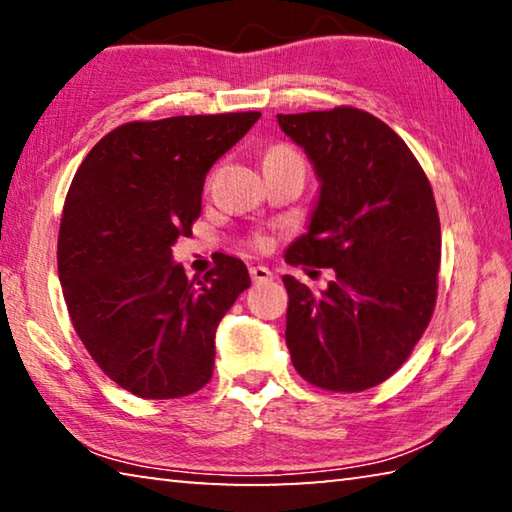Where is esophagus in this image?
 I'll use <instances>...</instances> for the list:
<instances>
[{"mask_svg": "<svg viewBox=\"0 0 512 512\" xmlns=\"http://www.w3.org/2000/svg\"><path fill=\"white\" fill-rule=\"evenodd\" d=\"M250 277H253L255 284H264L273 280V273L266 266H250Z\"/></svg>", "mask_w": 512, "mask_h": 512, "instance_id": "obj_1", "label": "esophagus"}]
</instances>
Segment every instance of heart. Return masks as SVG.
<instances>
[{"label": "heart", "mask_w": 512, "mask_h": 512, "mask_svg": "<svg viewBox=\"0 0 512 512\" xmlns=\"http://www.w3.org/2000/svg\"><path fill=\"white\" fill-rule=\"evenodd\" d=\"M266 158H298V155L289 149H284V146H275V149L266 153ZM257 244L264 246V239H257Z\"/></svg>", "instance_id": "b5f03b06"}]
</instances>
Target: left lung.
I'll use <instances>...</instances> for the list:
<instances>
[{
	"mask_svg": "<svg viewBox=\"0 0 512 512\" xmlns=\"http://www.w3.org/2000/svg\"><path fill=\"white\" fill-rule=\"evenodd\" d=\"M320 183L287 264L334 268L314 296L284 275L287 348L300 377L366 391L409 359L436 305L440 221L427 176L391 126L357 108L277 115Z\"/></svg>",
	"mask_w": 512,
	"mask_h": 512,
	"instance_id": "obj_1",
	"label": "left lung"
}]
</instances>
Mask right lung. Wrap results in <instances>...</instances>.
I'll return each instance as SVG.
<instances>
[{
    "mask_svg": "<svg viewBox=\"0 0 512 512\" xmlns=\"http://www.w3.org/2000/svg\"><path fill=\"white\" fill-rule=\"evenodd\" d=\"M262 112L131 121L85 155L58 235L69 318L90 357L146 400L192 395L214 370V334L246 264L223 255L187 280L173 244L201 216L205 176Z\"/></svg>",
    "mask_w": 512,
    "mask_h": 512,
    "instance_id": "1",
    "label": "right lung"
}]
</instances>
